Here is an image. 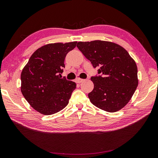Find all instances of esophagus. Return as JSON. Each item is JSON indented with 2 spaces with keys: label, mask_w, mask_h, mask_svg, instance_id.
<instances>
[{
  "label": "esophagus",
  "mask_w": 158,
  "mask_h": 158,
  "mask_svg": "<svg viewBox=\"0 0 158 158\" xmlns=\"http://www.w3.org/2000/svg\"><path fill=\"white\" fill-rule=\"evenodd\" d=\"M84 81V79H80V78H77V79H76V82L78 83V84H80V83H81L82 81Z\"/></svg>",
  "instance_id": "1"
}]
</instances>
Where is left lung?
Returning <instances> with one entry per match:
<instances>
[{
  "label": "left lung",
  "mask_w": 158,
  "mask_h": 158,
  "mask_svg": "<svg viewBox=\"0 0 158 158\" xmlns=\"http://www.w3.org/2000/svg\"><path fill=\"white\" fill-rule=\"evenodd\" d=\"M77 47L98 70L91 77L94 89L89 93L93 105L108 112L127 105L138 85L137 67L123 47L107 41L79 42Z\"/></svg>",
  "instance_id": "left-lung-1"
}]
</instances>
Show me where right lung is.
Segmentation results:
<instances>
[{
    "mask_svg": "<svg viewBox=\"0 0 158 158\" xmlns=\"http://www.w3.org/2000/svg\"><path fill=\"white\" fill-rule=\"evenodd\" d=\"M77 42L46 44L37 49L21 74V91L34 109L44 115L57 113L68 105L75 82L61 78L67 53Z\"/></svg>",
    "mask_w": 158,
    "mask_h": 158,
    "instance_id": "1",
    "label": "right lung"
}]
</instances>
